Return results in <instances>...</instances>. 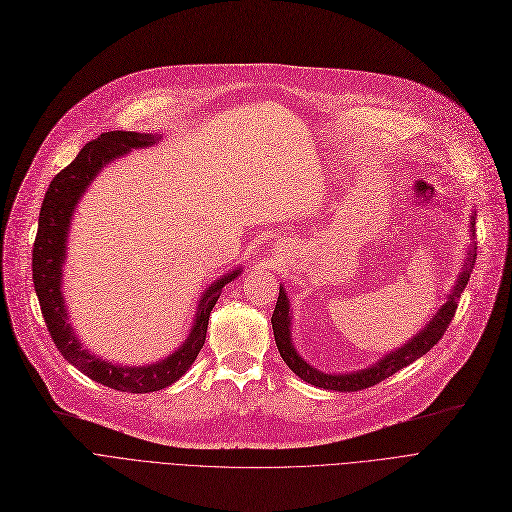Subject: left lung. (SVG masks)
Segmentation results:
<instances>
[{"label": "left lung", "instance_id": "8db88e82", "mask_svg": "<svg viewBox=\"0 0 512 512\" xmlns=\"http://www.w3.org/2000/svg\"><path fill=\"white\" fill-rule=\"evenodd\" d=\"M475 218L477 213H471V222H469V236L473 240L475 236ZM475 242H471L467 249V257L463 261V267L459 276H456L454 286L446 294L444 305L432 315V319L415 334L411 336L405 344L394 348V351L386 353L382 359L375 361L373 365H367L357 371H346V373H326L319 371L313 365H309L297 351L292 340V309H290V299L284 290V284H280V294H278V303L272 315V328H274V338L276 346L284 359V363L292 369V373H297L299 378L315 388H324V390H336V392H359L365 388H371L375 384H380L382 380L390 378L392 373L400 371L402 367L411 365L419 357H423L427 351H432V346L438 344V340L444 336L448 324L454 317L456 303H459L461 294L469 282V276L473 272L475 265Z\"/></svg>", "mask_w": 512, "mask_h": 512}]
</instances>
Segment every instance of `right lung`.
<instances>
[{"mask_svg": "<svg viewBox=\"0 0 512 512\" xmlns=\"http://www.w3.org/2000/svg\"><path fill=\"white\" fill-rule=\"evenodd\" d=\"M159 139L161 134L157 132L149 134L134 130H112L99 134L95 141L87 143L80 149L72 164L51 180L41 205L39 230L33 247L35 292L53 344L58 346V351L64 355L68 363H72L80 373L89 375L91 380L107 388L132 394H145L172 386L188 369H191L205 344L209 315L220 299L222 288L234 282L242 272V267L238 265L232 272L213 280L203 290L193 317V326L188 330L184 342L174 353L155 363H112L91 353L89 348H85V344L78 340L70 324V315L62 290L64 263L68 255V234L74 211L80 199L89 191L91 182L105 166H110L112 161L130 153L132 149H147L151 145H157Z\"/></svg>", "mask_w": 512, "mask_h": 512, "instance_id": "right-lung-1", "label": "right lung"}]
</instances>
